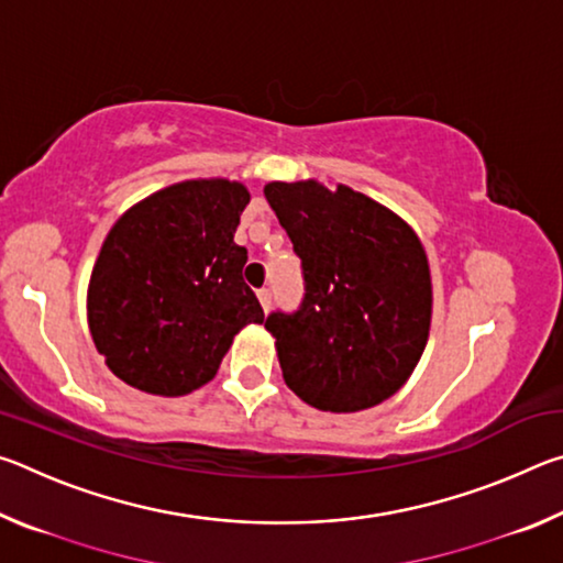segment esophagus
<instances>
[{
  "mask_svg": "<svg viewBox=\"0 0 563 563\" xmlns=\"http://www.w3.org/2000/svg\"><path fill=\"white\" fill-rule=\"evenodd\" d=\"M258 300H261V305H263V310H268L271 302H273V292H271L268 288H261V290H258Z\"/></svg>",
  "mask_w": 563,
  "mask_h": 563,
  "instance_id": "34e87169",
  "label": "esophagus"
}]
</instances>
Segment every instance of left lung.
I'll return each instance as SVG.
<instances>
[{
	"label": "left lung",
	"mask_w": 563,
	"mask_h": 563,
	"mask_svg": "<svg viewBox=\"0 0 563 563\" xmlns=\"http://www.w3.org/2000/svg\"><path fill=\"white\" fill-rule=\"evenodd\" d=\"M302 263L305 298L271 312L283 379L322 412L375 407L422 357L432 320L430 263L402 218L347 186L263 188Z\"/></svg>",
	"instance_id": "left-lung-1"
}]
</instances>
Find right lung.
Instances as JSON below:
<instances>
[{
    "label": "right lung",
    "mask_w": 563,
    "mask_h": 563,
    "mask_svg": "<svg viewBox=\"0 0 563 563\" xmlns=\"http://www.w3.org/2000/svg\"><path fill=\"white\" fill-rule=\"evenodd\" d=\"M251 194L228 178L174 184L131 206L93 263L87 316L113 375L180 397L216 377L233 338L263 308L233 241Z\"/></svg>",
    "instance_id": "add662e5"
}]
</instances>
